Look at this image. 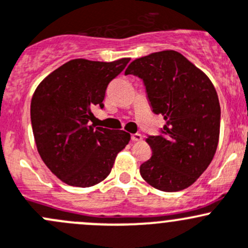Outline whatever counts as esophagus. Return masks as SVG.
Here are the masks:
<instances>
[{
  "label": "esophagus",
  "mask_w": 248,
  "mask_h": 248,
  "mask_svg": "<svg viewBox=\"0 0 248 248\" xmlns=\"http://www.w3.org/2000/svg\"><path fill=\"white\" fill-rule=\"evenodd\" d=\"M142 140V135L141 134H132L131 135V141L132 142H139Z\"/></svg>",
  "instance_id": "1"
}]
</instances>
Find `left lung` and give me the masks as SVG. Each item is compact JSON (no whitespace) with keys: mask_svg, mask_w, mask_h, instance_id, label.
<instances>
[{"mask_svg":"<svg viewBox=\"0 0 248 248\" xmlns=\"http://www.w3.org/2000/svg\"><path fill=\"white\" fill-rule=\"evenodd\" d=\"M125 74L143 80L148 100L166 124L161 136H149L152 157L140 167L149 185L175 192L192 185L214 159L221 107L210 78L174 50L132 61Z\"/></svg>","mask_w":248,"mask_h":248,"instance_id":"1","label":"left lung"}]
</instances>
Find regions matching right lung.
I'll list each match as a JSON object with an SVG mask.
<instances>
[{
    "label": "right lung",
    "instance_id": "1",
    "mask_svg": "<svg viewBox=\"0 0 248 248\" xmlns=\"http://www.w3.org/2000/svg\"><path fill=\"white\" fill-rule=\"evenodd\" d=\"M130 58L98 62L76 58L48 74L31 101L33 136L40 157L63 183L89 187L106 179L130 141L124 130L88 125L92 109L104 107L108 83Z\"/></svg>",
    "mask_w": 248,
    "mask_h": 248
}]
</instances>
